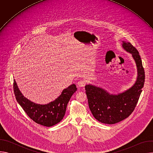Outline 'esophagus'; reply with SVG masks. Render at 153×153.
Instances as JSON below:
<instances>
[{"label": "esophagus", "mask_w": 153, "mask_h": 153, "mask_svg": "<svg viewBox=\"0 0 153 153\" xmlns=\"http://www.w3.org/2000/svg\"><path fill=\"white\" fill-rule=\"evenodd\" d=\"M77 85L79 87H83L86 85V82L85 80H79L77 83Z\"/></svg>", "instance_id": "obj_1"}]
</instances>
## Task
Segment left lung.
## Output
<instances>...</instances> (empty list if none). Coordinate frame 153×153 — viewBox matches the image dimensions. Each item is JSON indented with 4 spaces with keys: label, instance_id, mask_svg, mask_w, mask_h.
<instances>
[{
    "label": "left lung",
    "instance_id": "8db88e82",
    "mask_svg": "<svg viewBox=\"0 0 153 153\" xmlns=\"http://www.w3.org/2000/svg\"><path fill=\"white\" fill-rule=\"evenodd\" d=\"M122 47L131 53L137 65L138 76L131 88L118 95H111L99 87L85 86L89 108L93 116L106 124L116 123L131 115L137 105L145 83V71L138 51L129 42H123Z\"/></svg>",
    "mask_w": 153,
    "mask_h": 153
}]
</instances>
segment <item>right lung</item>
I'll list each match as a JSON object with an SVG mask.
<instances>
[{
	"mask_svg": "<svg viewBox=\"0 0 153 153\" xmlns=\"http://www.w3.org/2000/svg\"><path fill=\"white\" fill-rule=\"evenodd\" d=\"M13 89L16 99L28 116L36 123L45 126H52L63 118L67 104L72 95L77 91L75 84L63 90L55 100L47 105H39L25 98L19 91L14 79Z\"/></svg>",
	"mask_w": 153,
	"mask_h": 153,
	"instance_id": "obj_1",
	"label": "right lung"
}]
</instances>
